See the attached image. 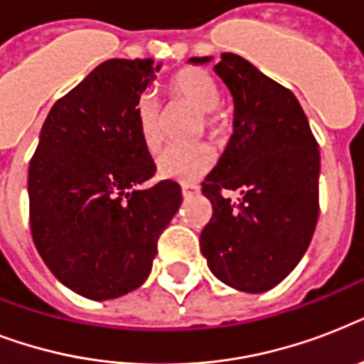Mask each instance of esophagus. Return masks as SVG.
I'll use <instances>...</instances> for the list:
<instances>
[{"label":"esophagus","mask_w":364,"mask_h":364,"mask_svg":"<svg viewBox=\"0 0 364 364\" xmlns=\"http://www.w3.org/2000/svg\"><path fill=\"white\" fill-rule=\"evenodd\" d=\"M181 193H183V198H191V196H196V194L200 193V187L198 185L185 183V185H181Z\"/></svg>","instance_id":"obj_1"}]
</instances>
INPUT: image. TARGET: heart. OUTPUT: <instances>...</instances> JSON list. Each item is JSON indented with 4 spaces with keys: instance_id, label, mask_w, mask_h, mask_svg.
Wrapping results in <instances>:
<instances>
[{
    "instance_id": "heart-1",
    "label": "heart",
    "mask_w": 364,
    "mask_h": 364,
    "mask_svg": "<svg viewBox=\"0 0 364 364\" xmlns=\"http://www.w3.org/2000/svg\"><path fill=\"white\" fill-rule=\"evenodd\" d=\"M171 96L187 104L200 115V130L210 137H221L227 130V121L215 113L221 104V94L215 81L202 70L179 71L170 82ZM137 132L143 145L149 151H156L162 143V115L156 100L151 94H143L136 102ZM213 151L205 145L196 147H168L156 159L160 177L173 181H194L210 171L213 166Z\"/></svg>"
}]
</instances>
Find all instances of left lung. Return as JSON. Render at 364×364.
<instances>
[{
	"label": "left lung",
	"instance_id": "left-lung-1",
	"mask_svg": "<svg viewBox=\"0 0 364 364\" xmlns=\"http://www.w3.org/2000/svg\"><path fill=\"white\" fill-rule=\"evenodd\" d=\"M211 56L191 58L208 64ZM234 100V134L202 183L213 215L200 249L217 279L264 293L294 270L319 215V149L299 100L238 54L213 68ZM240 190L238 205L224 196Z\"/></svg>",
	"mask_w": 364,
	"mask_h": 364
}]
</instances>
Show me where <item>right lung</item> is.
I'll return each mask as SVG.
<instances>
[{"instance_id": "1", "label": "right lung", "mask_w": 364, "mask_h": 364, "mask_svg": "<svg viewBox=\"0 0 364 364\" xmlns=\"http://www.w3.org/2000/svg\"><path fill=\"white\" fill-rule=\"evenodd\" d=\"M159 70L151 58L100 64L48 111L31 156L33 243L48 270L85 299L139 287L181 205L176 181L139 187L156 166L134 111Z\"/></svg>"}]
</instances>
